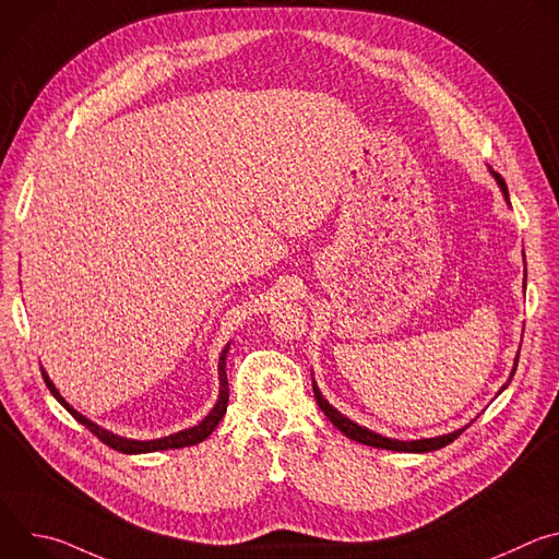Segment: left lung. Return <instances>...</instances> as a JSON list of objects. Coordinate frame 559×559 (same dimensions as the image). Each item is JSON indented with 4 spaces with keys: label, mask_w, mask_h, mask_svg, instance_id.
I'll list each match as a JSON object with an SVG mask.
<instances>
[{
    "label": "left lung",
    "mask_w": 559,
    "mask_h": 559,
    "mask_svg": "<svg viewBox=\"0 0 559 559\" xmlns=\"http://www.w3.org/2000/svg\"><path fill=\"white\" fill-rule=\"evenodd\" d=\"M493 173V170H491ZM493 177H496V181H498V186L502 188V194H504V199L509 201V190H507V183H504V179L498 175V173H493ZM515 367H518V358H515ZM515 367H513V371H511V378H513V373H515ZM509 384V382H507ZM504 384V386H507ZM502 386V389H504ZM313 397H316V403H318V407L323 409V414L330 418V423L338 429V431H343L347 438H352V440H356V442H360V444H367V447H376V449H389V451H407V453H425V451H436V449H442V447H447L449 442H453L466 427H462V429H457V431H453V433H444V436H438V438H423V440H409V442H405V440H393V438H384V436H380V433H376V431H369V429H365V427H360V425H356L354 420H349V418H345L338 409H334L325 397H323V393H321V389L316 386V382H313Z\"/></svg>",
    "instance_id": "left-lung-1"
}]
</instances>
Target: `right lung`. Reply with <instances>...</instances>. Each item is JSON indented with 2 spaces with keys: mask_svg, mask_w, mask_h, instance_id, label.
<instances>
[{
  "mask_svg": "<svg viewBox=\"0 0 559 559\" xmlns=\"http://www.w3.org/2000/svg\"><path fill=\"white\" fill-rule=\"evenodd\" d=\"M227 352H229V343L223 347L221 358H218V384H221V391H218V401H216V405L212 407V412H210L197 427L183 429V431H179V433H173V436H166V438H158V440H130V438L115 436L112 431H106L104 427L95 425V423L88 420L86 416L74 412V409L63 401L61 393L55 389V384H52V380L48 378L46 371H41V376H44V380H46V386L50 389V393L57 397V401L66 407V412H68L76 423H82L86 429H91V433H95L104 444H108L110 449L121 451V453H150V451H166V449H181V447L199 444V442H203V440L216 429V425L223 420V416H225V412H227V401H229V386H227V373H225V358H227Z\"/></svg>",
  "mask_w": 559,
  "mask_h": 559,
  "instance_id": "obj_1",
  "label": "right lung"
}]
</instances>
